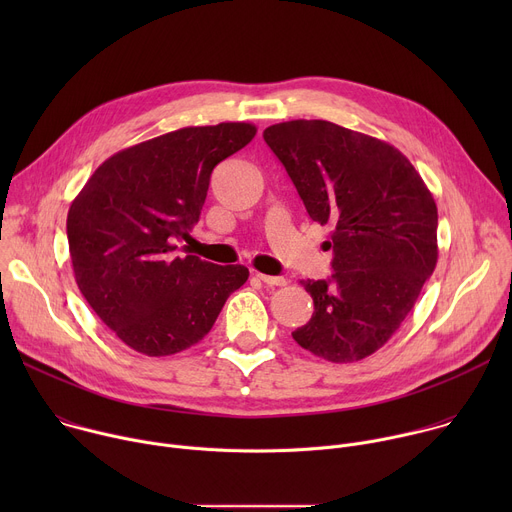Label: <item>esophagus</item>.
<instances>
[{
    "instance_id": "obj_1",
    "label": "esophagus",
    "mask_w": 512,
    "mask_h": 512,
    "mask_svg": "<svg viewBox=\"0 0 512 512\" xmlns=\"http://www.w3.org/2000/svg\"><path fill=\"white\" fill-rule=\"evenodd\" d=\"M257 277H259L265 285H277V287H281V285L287 283L285 277H275V275H265V273H257Z\"/></svg>"
}]
</instances>
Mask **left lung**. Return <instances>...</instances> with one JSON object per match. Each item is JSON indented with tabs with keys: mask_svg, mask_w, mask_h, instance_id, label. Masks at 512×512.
<instances>
[{
	"mask_svg": "<svg viewBox=\"0 0 512 512\" xmlns=\"http://www.w3.org/2000/svg\"><path fill=\"white\" fill-rule=\"evenodd\" d=\"M263 139L312 221L330 225L332 277L302 281L314 300L291 332L312 354L356 362L377 352L413 310L437 263V206L387 141L322 119L271 125Z\"/></svg>",
	"mask_w": 512,
	"mask_h": 512,
	"instance_id": "8db88e82",
	"label": "left lung"
}]
</instances>
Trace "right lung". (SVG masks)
<instances>
[{
    "mask_svg": "<svg viewBox=\"0 0 512 512\" xmlns=\"http://www.w3.org/2000/svg\"><path fill=\"white\" fill-rule=\"evenodd\" d=\"M251 123L184 127L105 160L66 216L81 294L115 336L148 356L200 342L249 269L176 257L206 200L210 174L255 137Z\"/></svg>",
    "mask_w": 512,
    "mask_h": 512,
    "instance_id": "add662e5",
    "label": "right lung"
}]
</instances>
